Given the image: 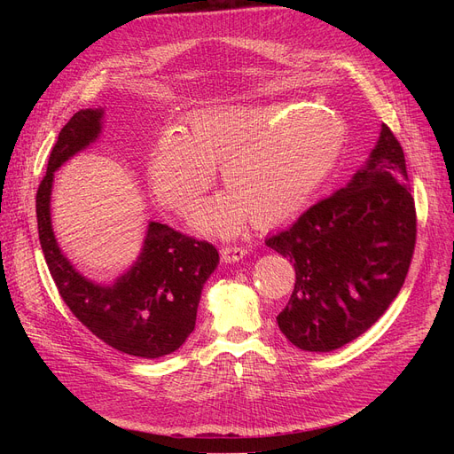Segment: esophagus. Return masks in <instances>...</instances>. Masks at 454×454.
Instances as JSON below:
<instances>
[{"label":"esophagus","mask_w":454,"mask_h":454,"mask_svg":"<svg viewBox=\"0 0 454 454\" xmlns=\"http://www.w3.org/2000/svg\"><path fill=\"white\" fill-rule=\"evenodd\" d=\"M221 255L224 263H235V261H239L247 255V248L239 247V245H233V247H223L221 248Z\"/></svg>","instance_id":"1"}]
</instances>
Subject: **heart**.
Here are the masks:
<instances>
[{"label":"heart","instance_id":"obj_1","mask_svg":"<svg viewBox=\"0 0 454 454\" xmlns=\"http://www.w3.org/2000/svg\"><path fill=\"white\" fill-rule=\"evenodd\" d=\"M340 117L324 106H213L165 132L149 156L156 199L187 215L200 202L221 165L228 189L204 204L195 223L235 235L252 217L274 226L296 215L335 167L344 147Z\"/></svg>","mask_w":454,"mask_h":454}]
</instances>
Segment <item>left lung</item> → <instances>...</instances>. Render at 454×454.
<instances>
[{
  "label": "left lung",
  "mask_w": 454,
  "mask_h": 454,
  "mask_svg": "<svg viewBox=\"0 0 454 454\" xmlns=\"http://www.w3.org/2000/svg\"><path fill=\"white\" fill-rule=\"evenodd\" d=\"M265 243L296 270L291 300L276 318L285 337L322 353L361 337L399 294L416 247V207L394 132L380 127L349 184Z\"/></svg>",
  "instance_id": "obj_1"
}]
</instances>
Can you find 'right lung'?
Segmentation results:
<instances>
[{
  "label": "right lung",
  "mask_w": 454,
  "mask_h": 454,
  "mask_svg": "<svg viewBox=\"0 0 454 454\" xmlns=\"http://www.w3.org/2000/svg\"><path fill=\"white\" fill-rule=\"evenodd\" d=\"M103 108L79 110L62 127L36 191L38 237L57 289L82 325L114 349L139 356L176 351L195 329L204 283L219 252L167 224L149 223L136 263L112 285L84 278L62 254L51 226V189L59 167L99 137Z\"/></svg>",
  "instance_id": "right-lung-1"
}]
</instances>
